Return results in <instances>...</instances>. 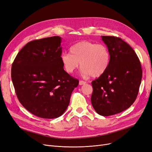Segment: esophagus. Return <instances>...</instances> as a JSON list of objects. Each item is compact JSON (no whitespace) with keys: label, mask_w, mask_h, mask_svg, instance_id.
Listing matches in <instances>:
<instances>
[{"label":"esophagus","mask_w":152,"mask_h":152,"mask_svg":"<svg viewBox=\"0 0 152 152\" xmlns=\"http://www.w3.org/2000/svg\"><path fill=\"white\" fill-rule=\"evenodd\" d=\"M86 81H82V80H80V82H79L80 85H85V84H86Z\"/></svg>","instance_id":"esophagus-1"}]
</instances>
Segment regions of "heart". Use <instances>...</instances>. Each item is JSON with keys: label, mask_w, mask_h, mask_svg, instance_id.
Segmentation results:
<instances>
[{"label": "heart", "mask_w": 152, "mask_h": 152, "mask_svg": "<svg viewBox=\"0 0 152 152\" xmlns=\"http://www.w3.org/2000/svg\"><path fill=\"white\" fill-rule=\"evenodd\" d=\"M70 52L63 53L61 56L65 70L72 73L80 65L81 75L98 77L108 69L110 54L109 50L103 44L89 41H81L71 48Z\"/></svg>", "instance_id": "1"}]
</instances>
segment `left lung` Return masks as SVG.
I'll use <instances>...</instances> for the list:
<instances>
[{
	"label": "left lung",
	"instance_id": "1",
	"mask_svg": "<svg viewBox=\"0 0 152 152\" xmlns=\"http://www.w3.org/2000/svg\"><path fill=\"white\" fill-rule=\"evenodd\" d=\"M110 59L108 69L91 82V104L96 113L111 116L130 108L142 77L141 63L132 48L120 37L102 36Z\"/></svg>",
	"mask_w": 152,
	"mask_h": 152
}]
</instances>
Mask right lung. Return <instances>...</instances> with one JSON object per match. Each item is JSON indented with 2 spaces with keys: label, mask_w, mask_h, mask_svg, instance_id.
I'll return each instance as SVG.
<instances>
[{
  "label": "right lung",
  "mask_w": 152,
  "mask_h": 152,
  "mask_svg": "<svg viewBox=\"0 0 152 152\" xmlns=\"http://www.w3.org/2000/svg\"><path fill=\"white\" fill-rule=\"evenodd\" d=\"M61 42L59 36L28 42L12 65L11 77L19 102L42 118L63 115L72 91L79 85V80L64 70Z\"/></svg>",
  "instance_id": "right-lung-1"
}]
</instances>
